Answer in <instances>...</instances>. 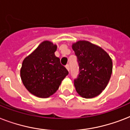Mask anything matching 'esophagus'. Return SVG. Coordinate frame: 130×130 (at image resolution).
I'll use <instances>...</instances> for the list:
<instances>
[{"instance_id": "1", "label": "esophagus", "mask_w": 130, "mask_h": 130, "mask_svg": "<svg viewBox=\"0 0 130 130\" xmlns=\"http://www.w3.org/2000/svg\"><path fill=\"white\" fill-rule=\"evenodd\" d=\"M65 67H66V69H67L68 71H69V68H70V67H69V64H67V65H65Z\"/></svg>"}]
</instances>
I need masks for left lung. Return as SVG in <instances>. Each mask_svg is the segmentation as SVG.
Wrapping results in <instances>:
<instances>
[{"instance_id": "obj_1", "label": "left lung", "mask_w": 130, "mask_h": 130, "mask_svg": "<svg viewBox=\"0 0 130 130\" xmlns=\"http://www.w3.org/2000/svg\"><path fill=\"white\" fill-rule=\"evenodd\" d=\"M79 65L78 77L74 79L77 92L85 99H92L104 90L111 78L113 63L108 53L88 41L73 44Z\"/></svg>"}]
</instances>
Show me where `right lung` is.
Here are the masks:
<instances>
[{"instance_id":"obj_1","label":"right lung","mask_w":130,"mask_h":130,"mask_svg":"<svg viewBox=\"0 0 130 130\" xmlns=\"http://www.w3.org/2000/svg\"><path fill=\"white\" fill-rule=\"evenodd\" d=\"M57 45L44 41L22 63L20 75L27 90L36 96L48 98L59 89L68 71L55 55Z\"/></svg>"}]
</instances>
